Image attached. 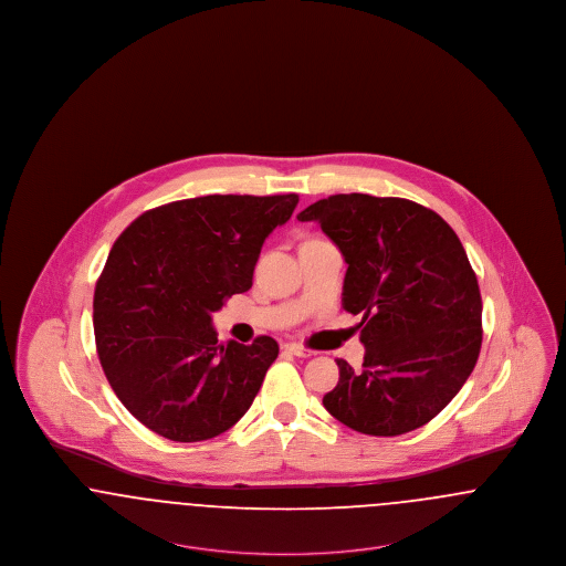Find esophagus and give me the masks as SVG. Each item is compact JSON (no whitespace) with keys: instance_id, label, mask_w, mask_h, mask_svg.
<instances>
[{"instance_id":"34e87169","label":"esophagus","mask_w":566,"mask_h":566,"mask_svg":"<svg viewBox=\"0 0 566 566\" xmlns=\"http://www.w3.org/2000/svg\"><path fill=\"white\" fill-rule=\"evenodd\" d=\"M284 348L291 352V354L298 356V358H310V356L314 354V352L310 350V348H305V346H301V344H286Z\"/></svg>"}]
</instances>
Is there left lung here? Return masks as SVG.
Segmentation results:
<instances>
[{"mask_svg": "<svg viewBox=\"0 0 566 566\" xmlns=\"http://www.w3.org/2000/svg\"><path fill=\"white\" fill-rule=\"evenodd\" d=\"M348 263L342 305L363 316L360 369L337 358L326 411L354 431H416L457 397L482 348V295L454 229L399 197L331 195L296 216Z\"/></svg>", "mask_w": 566, "mask_h": 566, "instance_id": "1", "label": "left lung"}]
</instances>
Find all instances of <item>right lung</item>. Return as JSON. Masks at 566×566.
I'll use <instances>...</instances> for the list:
<instances>
[{"label": "right lung", "mask_w": 566, "mask_h": 566, "mask_svg": "<svg viewBox=\"0 0 566 566\" xmlns=\"http://www.w3.org/2000/svg\"><path fill=\"white\" fill-rule=\"evenodd\" d=\"M298 195H206L148 210L118 235L93 296L112 390L165 439L229 431L254 401L277 342L220 344L212 314L252 286L265 238Z\"/></svg>", "instance_id": "obj_1"}]
</instances>
